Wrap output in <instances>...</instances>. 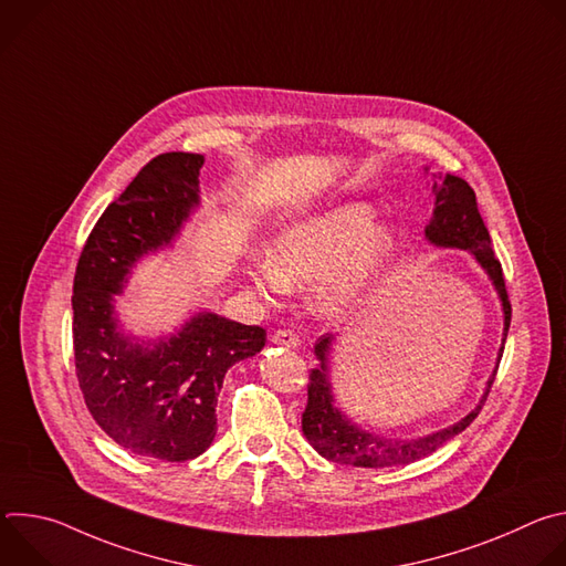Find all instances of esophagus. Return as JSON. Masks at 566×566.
I'll return each mask as SVG.
<instances>
[{
	"label": "esophagus",
	"instance_id": "esophagus-1",
	"mask_svg": "<svg viewBox=\"0 0 566 566\" xmlns=\"http://www.w3.org/2000/svg\"><path fill=\"white\" fill-rule=\"evenodd\" d=\"M271 343L275 345H284V347H297L300 345V336L293 329H277L271 336Z\"/></svg>",
	"mask_w": 566,
	"mask_h": 566
}]
</instances>
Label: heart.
<instances>
[{"instance_id": "b5f03b06", "label": "heart", "mask_w": 566, "mask_h": 566, "mask_svg": "<svg viewBox=\"0 0 566 566\" xmlns=\"http://www.w3.org/2000/svg\"><path fill=\"white\" fill-rule=\"evenodd\" d=\"M394 255V234L365 203H345L286 226L273 239L269 262L249 271L269 297L282 289H315V308L327 317L354 311Z\"/></svg>"}]
</instances>
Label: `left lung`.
Returning a JSON list of instances; mask_svg holds the SVG:
<instances>
[{"mask_svg": "<svg viewBox=\"0 0 566 566\" xmlns=\"http://www.w3.org/2000/svg\"><path fill=\"white\" fill-rule=\"evenodd\" d=\"M430 181H432L437 201H434L432 219L426 226V237L437 247H454V249L470 251L476 258V262L483 266V271L491 275L504 306V343H506L513 308L506 293L502 264L495 258L489 228L483 223L476 208L474 190L463 179L452 175H432ZM332 343H334V334L319 336L315 343V356L319 360V367L311 369L308 374V385H306L308 400L302 412V432L308 439V443L325 459L345 463V465H356V468L406 465L432 454L437 448H441L446 441L463 432L476 419L483 402L489 398V391L500 369L497 365L489 380L486 391H483L479 400V406L459 423L421 439H387V437H374L369 432H363L349 419H345L338 408H334L332 382L327 376V354ZM502 354H504V347L500 352V360H502Z\"/></svg>", "mask_w": 566, "mask_h": 566, "instance_id": "1", "label": "left lung"}]
</instances>
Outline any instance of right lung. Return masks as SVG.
Segmentation results:
<instances>
[{"mask_svg": "<svg viewBox=\"0 0 566 566\" xmlns=\"http://www.w3.org/2000/svg\"><path fill=\"white\" fill-rule=\"evenodd\" d=\"M201 166V154L154 156L96 221L73 277V356L87 410L118 446L160 461L195 459L212 443L226 371L266 343L262 327L214 313L147 345L116 327L114 293L140 255L170 244L199 203Z\"/></svg>", "mask_w": 566, "mask_h": 566, "instance_id": "1", "label": "right lung"}]
</instances>
